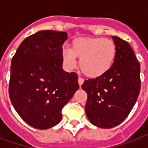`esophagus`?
<instances>
[{"label": "esophagus", "instance_id": "34e87169", "mask_svg": "<svg viewBox=\"0 0 148 148\" xmlns=\"http://www.w3.org/2000/svg\"><path fill=\"white\" fill-rule=\"evenodd\" d=\"M77 82H78V84H79V86H82V84H83V82H84V79L83 78H82V77H78V80H77Z\"/></svg>", "mask_w": 148, "mask_h": 148}]
</instances>
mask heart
Returning a JSON list of instances; mask_svg holds the SVG:
<instances>
[{
  "instance_id": "obj_1",
  "label": "heart",
  "mask_w": 148,
  "mask_h": 148,
  "mask_svg": "<svg viewBox=\"0 0 148 148\" xmlns=\"http://www.w3.org/2000/svg\"><path fill=\"white\" fill-rule=\"evenodd\" d=\"M116 54V47L112 40L103 38H77L71 42V48L62 50V56L69 68L76 65L79 59V67L85 75L99 77L111 68Z\"/></svg>"
}]
</instances>
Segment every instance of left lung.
<instances>
[{
  "instance_id": "1",
  "label": "left lung",
  "mask_w": 148,
  "mask_h": 148,
  "mask_svg": "<svg viewBox=\"0 0 148 148\" xmlns=\"http://www.w3.org/2000/svg\"><path fill=\"white\" fill-rule=\"evenodd\" d=\"M113 39L116 54L111 68L82 86L87 93L86 113L95 126L111 128L122 123L130 113L140 94V64L127 42Z\"/></svg>"
}]
</instances>
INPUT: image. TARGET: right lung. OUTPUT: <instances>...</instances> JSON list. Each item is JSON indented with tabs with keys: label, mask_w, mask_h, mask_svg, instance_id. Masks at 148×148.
I'll return each mask as SVG.
<instances>
[{
	"label": "right lung",
	"mask_w": 148,
	"mask_h": 148,
	"mask_svg": "<svg viewBox=\"0 0 148 148\" xmlns=\"http://www.w3.org/2000/svg\"><path fill=\"white\" fill-rule=\"evenodd\" d=\"M67 34L39 31L18 47L11 63L8 94L23 120L47 129L62 120V109L78 90L77 74L62 70V47Z\"/></svg>",
	"instance_id": "obj_1"
}]
</instances>
